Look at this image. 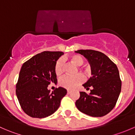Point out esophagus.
<instances>
[{
  "mask_svg": "<svg viewBox=\"0 0 135 135\" xmlns=\"http://www.w3.org/2000/svg\"><path fill=\"white\" fill-rule=\"evenodd\" d=\"M71 93V91L69 90V89H67V94H70Z\"/></svg>",
  "mask_w": 135,
  "mask_h": 135,
  "instance_id": "1",
  "label": "esophagus"
}]
</instances>
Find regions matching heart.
Segmentation results:
<instances>
[{"instance_id":"heart-1","label":"heart","mask_w":135,"mask_h":135,"mask_svg":"<svg viewBox=\"0 0 135 135\" xmlns=\"http://www.w3.org/2000/svg\"><path fill=\"white\" fill-rule=\"evenodd\" d=\"M70 62L76 66H81L84 63V59L80 55H74L70 57ZM63 72V60L60 59L57 61L55 65V73L57 76H60ZM84 76L81 73L74 76H65L59 80L61 86L69 89H73L76 88L80 84L84 81Z\"/></svg>"}]
</instances>
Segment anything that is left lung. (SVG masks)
Wrapping results in <instances>:
<instances>
[{
    "mask_svg": "<svg viewBox=\"0 0 135 135\" xmlns=\"http://www.w3.org/2000/svg\"><path fill=\"white\" fill-rule=\"evenodd\" d=\"M88 59L91 70V77L83 86L92 88L89 94L80 92L76 101L77 108L92 117L107 115L115 107L122 89L118 67L105 54L92 50L75 51Z\"/></svg>",
    "mask_w": 135,
    "mask_h": 135,
    "instance_id": "1",
    "label": "left lung"
}]
</instances>
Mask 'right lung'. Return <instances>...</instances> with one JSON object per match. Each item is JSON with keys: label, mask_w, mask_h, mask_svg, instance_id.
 <instances>
[{"label": "right lung", "mask_w": 135, "mask_h": 135, "mask_svg": "<svg viewBox=\"0 0 135 135\" xmlns=\"http://www.w3.org/2000/svg\"><path fill=\"white\" fill-rule=\"evenodd\" d=\"M62 51H43L23 64L16 84V95L21 108L32 118H44L59 108L66 93L61 87L50 92V83H57L55 65Z\"/></svg>", "instance_id": "obj_1"}]
</instances>
